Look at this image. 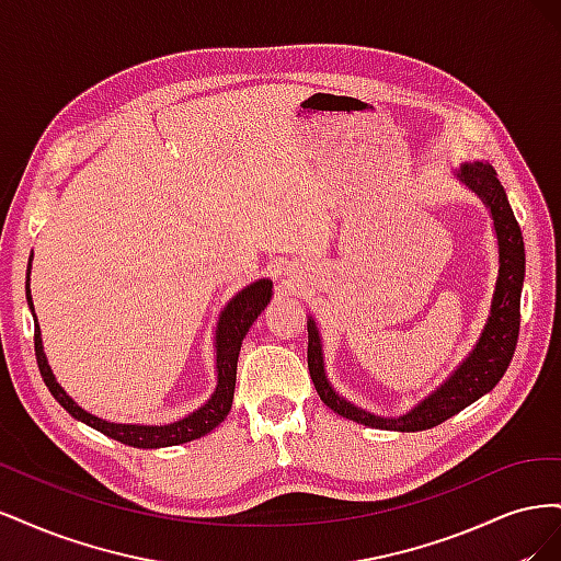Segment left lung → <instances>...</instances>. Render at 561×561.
<instances>
[{"instance_id":"obj_1","label":"left lung","mask_w":561,"mask_h":561,"mask_svg":"<svg viewBox=\"0 0 561 561\" xmlns=\"http://www.w3.org/2000/svg\"><path fill=\"white\" fill-rule=\"evenodd\" d=\"M458 178H461L474 194L482 196V201L491 210V217H494V227L499 236V280L494 301H491V316L486 320L480 342L474 344L472 353L461 363V367L454 371L449 381H445L433 396L416 404L410 414H404L400 419H383L360 410V407H355L334 393L325 379V367H322V351L316 322L313 318H309V375L320 400L336 414L365 423V426L371 428L402 433L426 431L439 426V423L447 421L449 416L466 410L470 402L489 393L505 375L507 365H511L519 336V299L524 283L522 229L517 225L511 203H507L503 184L496 178L494 165L486 161H472L458 171Z\"/></svg>"}]
</instances>
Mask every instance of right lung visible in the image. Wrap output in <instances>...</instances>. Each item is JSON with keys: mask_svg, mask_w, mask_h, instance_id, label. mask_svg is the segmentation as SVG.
Listing matches in <instances>:
<instances>
[{"mask_svg": "<svg viewBox=\"0 0 561 561\" xmlns=\"http://www.w3.org/2000/svg\"><path fill=\"white\" fill-rule=\"evenodd\" d=\"M268 299H271V280H257L250 287H245V290H241L227 304V309L222 311V316H219L217 334H215V342H217V388H215V393L206 404L201 407V410H196L190 416H184L182 421L168 423V426H126V423H107L89 412H83L81 407L56 383L54 371H50L44 348H42L39 325H35V355H37L42 379L48 386L50 396H54L75 419L89 423L91 428L105 433L107 437L118 439V443L130 445V447H140V449L173 447V445H182V443H192V439L206 435L215 426H219V423H222L225 416L229 414L231 402H233V386H236V363H239V351L243 344V336L248 334L252 322L257 320V316L264 311ZM27 304H30L32 313H35V307H32V297H30V283H27Z\"/></svg>", "mask_w": 561, "mask_h": 561, "instance_id": "1", "label": "right lung"}]
</instances>
